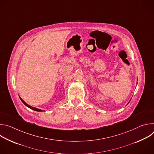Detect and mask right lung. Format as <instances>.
Returning <instances> with one entry per match:
<instances>
[{"instance_id": "add662e5", "label": "right lung", "mask_w": 154, "mask_h": 154, "mask_svg": "<svg viewBox=\"0 0 154 154\" xmlns=\"http://www.w3.org/2000/svg\"><path fill=\"white\" fill-rule=\"evenodd\" d=\"M19 98L20 99V100H21V101L23 102V103L26 105V106H27V107H29V108H30V109H33V110H35V111H36V112H42V110H41L40 109H38V108H35V107H33V106H30V105H29L27 103H26L23 99H22L20 97H19Z\"/></svg>"}]
</instances>
